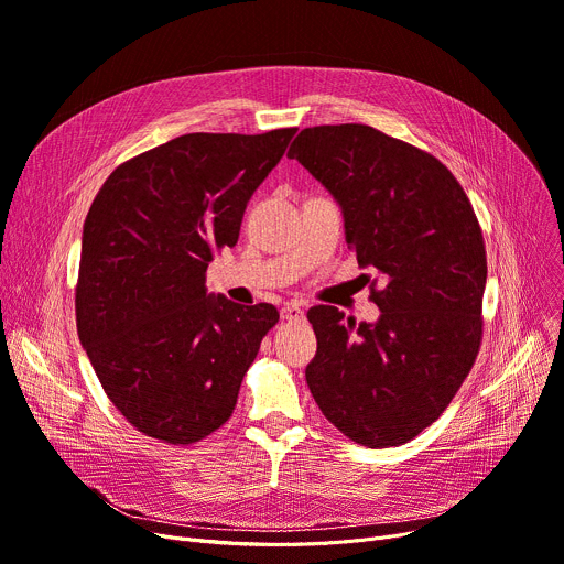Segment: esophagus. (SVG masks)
<instances>
[{"label": "esophagus", "mask_w": 564, "mask_h": 564, "mask_svg": "<svg viewBox=\"0 0 564 564\" xmlns=\"http://www.w3.org/2000/svg\"><path fill=\"white\" fill-rule=\"evenodd\" d=\"M281 317H283L285 322H300V319L304 317V311H302L297 304H285V306L281 308Z\"/></svg>", "instance_id": "esophagus-1"}]
</instances>
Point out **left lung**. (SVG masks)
Here are the masks:
<instances>
[{
    "instance_id": "obj_1",
    "label": "left lung",
    "mask_w": 564,
    "mask_h": 564,
    "mask_svg": "<svg viewBox=\"0 0 564 564\" xmlns=\"http://www.w3.org/2000/svg\"><path fill=\"white\" fill-rule=\"evenodd\" d=\"M297 160L343 210L345 240L383 288L375 324L313 306L308 389L327 421L368 448L400 446L451 404L482 340L487 256L455 175L421 148L370 126L306 128Z\"/></svg>"
}]
</instances>
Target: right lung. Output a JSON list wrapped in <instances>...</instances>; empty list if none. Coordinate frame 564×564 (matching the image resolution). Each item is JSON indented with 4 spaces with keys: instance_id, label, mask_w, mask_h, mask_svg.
I'll list each match as a JSON object with an SVG mask.
<instances>
[{
    "instance_id": "obj_1",
    "label": "right lung",
    "mask_w": 564,
    "mask_h": 564,
    "mask_svg": "<svg viewBox=\"0 0 564 564\" xmlns=\"http://www.w3.org/2000/svg\"><path fill=\"white\" fill-rule=\"evenodd\" d=\"M297 128L175 137L116 166L86 215L75 290L82 347L139 432L187 446L219 430L272 304L207 294V262L240 237L247 203Z\"/></svg>"
}]
</instances>
